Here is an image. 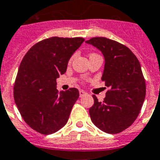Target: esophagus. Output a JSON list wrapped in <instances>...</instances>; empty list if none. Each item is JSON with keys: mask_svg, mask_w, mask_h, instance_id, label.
<instances>
[{"mask_svg": "<svg viewBox=\"0 0 160 160\" xmlns=\"http://www.w3.org/2000/svg\"><path fill=\"white\" fill-rule=\"evenodd\" d=\"M79 93H80V98H82V97H84V96H86L87 93H86V92H84V91H80L79 92Z\"/></svg>", "mask_w": 160, "mask_h": 160, "instance_id": "esophagus-1", "label": "esophagus"}]
</instances>
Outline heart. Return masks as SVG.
I'll use <instances>...</instances> for the list:
<instances>
[{
    "label": "heart",
    "instance_id": "heart-1",
    "mask_svg": "<svg viewBox=\"0 0 160 160\" xmlns=\"http://www.w3.org/2000/svg\"><path fill=\"white\" fill-rule=\"evenodd\" d=\"M93 54H94V53H93ZM93 54H91V55H93ZM91 55H90V56H91ZM73 58H74V56L71 57L70 59H69V61H68V63H70V62H72V60H73Z\"/></svg>",
    "mask_w": 160,
    "mask_h": 160
}]
</instances>
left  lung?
Listing matches in <instances>:
<instances>
[{
  "mask_svg": "<svg viewBox=\"0 0 160 160\" xmlns=\"http://www.w3.org/2000/svg\"><path fill=\"white\" fill-rule=\"evenodd\" d=\"M86 43L101 51L105 58L102 80L109 87L102 102L93 95L89 113L92 123L108 134H117L137 119L146 96V82L140 62L125 45L105 37H93Z\"/></svg>",
  "mask_w": 160,
  "mask_h": 160,
  "instance_id": "1",
  "label": "left lung"
}]
</instances>
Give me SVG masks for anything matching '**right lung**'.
Segmentation results:
<instances>
[{"mask_svg": "<svg viewBox=\"0 0 160 160\" xmlns=\"http://www.w3.org/2000/svg\"><path fill=\"white\" fill-rule=\"evenodd\" d=\"M82 37H53L35 44L23 57L13 86L15 103L30 128L43 135L55 133L67 122L80 96L76 88L59 93L57 78L64 74Z\"/></svg>", "mask_w": 160, "mask_h": 160, "instance_id": "right-lung-1", "label": "right lung"}]
</instances>
